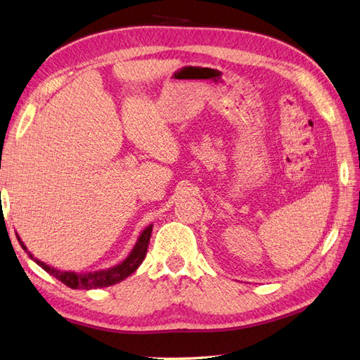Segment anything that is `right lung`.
<instances>
[{
    "label": "right lung",
    "mask_w": 360,
    "mask_h": 360,
    "mask_svg": "<svg viewBox=\"0 0 360 360\" xmlns=\"http://www.w3.org/2000/svg\"><path fill=\"white\" fill-rule=\"evenodd\" d=\"M152 230H153V224L148 225V227H146L141 231V235L136 239V244L133 245L127 257L122 259L120 264H116V265L110 266V269H105V270L86 271V273L58 270V269H55V266L47 265L46 262L39 261V259H37L29 252L27 247L24 245V242L21 240V238L18 235H16V238H18L20 245L22 247L24 252L29 255L32 261H35L41 266V269L46 270L49 274H52L53 278L61 281L64 285L70 287L73 290H91V288H103V287H108V285H115V283H118V282L124 281L125 278H129L133 271H136L138 266L146 259L150 236H152Z\"/></svg>",
    "instance_id": "obj_1"
}]
</instances>
